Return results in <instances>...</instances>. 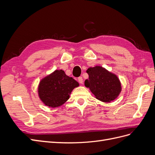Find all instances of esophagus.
I'll return each mask as SVG.
<instances>
[{
	"label": "esophagus",
	"mask_w": 155,
	"mask_h": 155,
	"mask_svg": "<svg viewBox=\"0 0 155 155\" xmlns=\"http://www.w3.org/2000/svg\"><path fill=\"white\" fill-rule=\"evenodd\" d=\"M78 80L79 83H81V84H82L83 82V78H82V77H79L78 79Z\"/></svg>",
	"instance_id": "obj_1"
}]
</instances>
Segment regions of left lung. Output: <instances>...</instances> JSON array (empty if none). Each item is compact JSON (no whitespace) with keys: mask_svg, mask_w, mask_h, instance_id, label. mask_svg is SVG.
Instances as JSON below:
<instances>
[{"mask_svg":"<svg viewBox=\"0 0 155 155\" xmlns=\"http://www.w3.org/2000/svg\"><path fill=\"white\" fill-rule=\"evenodd\" d=\"M87 72L88 79L85 81V85L89 88L96 99L110 102L119 96L121 87L116 75L100 66L88 68Z\"/></svg>","mask_w":155,"mask_h":155,"instance_id":"1","label":"left lung"}]
</instances>
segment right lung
Returning <instances> with one entry per match:
<instances>
[{
    "label": "right lung",
    "instance_id": "add662e5",
    "mask_svg": "<svg viewBox=\"0 0 155 155\" xmlns=\"http://www.w3.org/2000/svg\"><path fill=\"white\" fill-rule=\"evenodd\" d=\"M79 85L78 81L67 76L63 70H55L41 80L38 86L39 97L45 105L58 107L69 99L73 89Z\"/></svg>",
    "mask_w": 155,
    "mask_h": 155
}]
</instances>
